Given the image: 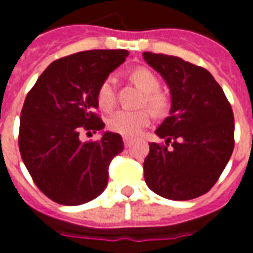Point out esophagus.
<instances>
[{"mask_svg": "<svg viewBox=\"0 0 253 253\" xmlns=\"http://www.w3.org/2000/svg\"><path fill=\"white\" fill-rule=\"evenodd\" d=\"M124 145L128 148V147H130V144H132V139H129V137H124Z\"/></svg>", "mask_w": 253, "mask_h": 253, "instance_id": "1", "label": "esophagus"}]
</instances>
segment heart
Returning a JSON list of instances; mask_svg holds the SVG:
<instances>
[{
  "instance_id": "b5f03b06",
  "label": "heart",
  "mask_w": 253,
  "mask_h": 253,
  "mask_svg": "<svg viewBox=\"0 0 253 253\" xmlns=\"http://www.w3.org/2000/svg\"><path fill=\"white\" fill-rule=\"evenodd\" d=\"M129 79L144 94V104L156 117H163L169 109V97L159 91L160 82L152 71L145 67L133 68ZM97 104L102 110H110L116 104L114 78H105L97 90ZM152 114L147 109L141 110H117L108 119V128L114 133L133 137L148 126Z\"/></svg>"
}]
</instances>
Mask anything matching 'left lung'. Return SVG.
<instances>
[{"instance_id":"8db88e82","label":"left lung","mask_w":253,"mask_h":253,"mask_svg":"<svg viewBox=\"0 0 253 253\" xmlns=\"http://www.w3.org/2000/svg\"><path fill=\"white\" fill-rule=\"evenodd\" d=\"M143 58L171 93L169 116L155 130L166 144H149L143 166L145 183L167 200H193L214 186L229 162L235 147L233 112L208 70L163 53L144 52Z\"/></svg>"}]
</instances>
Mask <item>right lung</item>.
<instances>
[{
    "mask_svg": "<svg viewBox=\"0 0 253 253\" xmlns=\"http://www.w3.org/2000/svg\"><path fill=\"white\" fill-rule=\"evenodd\" d=\"M126 49H91L58 59L27 94L20 117L18 148L39 189L60 205L77 206L108 185L109 165L124 149L119 133L81 141L82 130L104 129L94 109L97 90L124 63Z\"/></svg>",
    "mask_w": 253,
    "mask_h": 253,
    "instance_id": "obj_1",
    "label": "right lung"
}]
</instances>
